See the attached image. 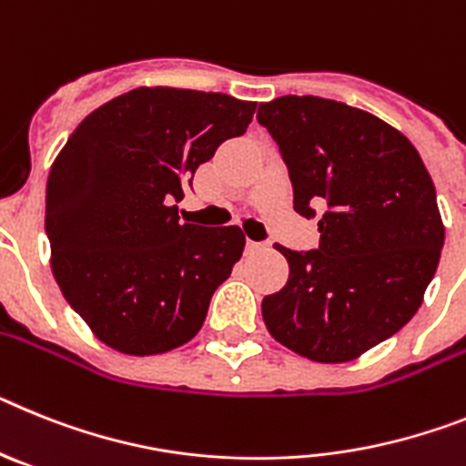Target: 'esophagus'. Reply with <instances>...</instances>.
<instances>
[{"mask_svg": "<svg viewBox=\"0 0 466 466\" xmlns=\"http://www.w3.org/2000/svg\"><path fill=\"white\" fill-rule=\"evenodd\" d=\"M267 241H253V238H248V241H246V248L248 250H260V248H267Z\"/></svg>", "mask_w": 466, "mask_h": 466, "instance_id": "obj_1", "label": "esophagus"}]
</instances>
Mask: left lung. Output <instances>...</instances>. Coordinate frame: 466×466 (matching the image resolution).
<instances>
[{"label": "left lung", "mask_w": 466, "mask_h": 466, "mask_svg": "<svg viewBox=\"0 0 466 466\" xmlns=\"http://www.w3.org/2000/svg\"><path fill=\"white\" fill-rule=\"evenodd\" d=\"M293 208L319 216V246H279L290 274L262 300L274 339L311 361H351L406 326L443 248L436 189L420 152L375 115L319 96L262 103Z\"/></svg>", "instance_id": "8db88e82"}]
</instances>
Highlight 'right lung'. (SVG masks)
I'll return each mask as SVG.
<instances>
[{"mask_svg":"<svg viewBox=\"0 0 466 466\" xmlns=\"http://www.w3.org/2000/svg\"><path fill=\"white\" fill-rule=\"evenodd\" d=\"M256 103L189 88H133L75 128L46 183L51 267L65 300L105 345L133 356L199 333L232 274L241 228L177 216L194 171L244 136Z\"/></svg>","mask_w":466,"mask_h":466,"instance_id":"1","label":"right lung"}]
</instances>
